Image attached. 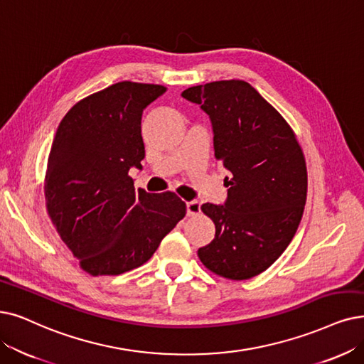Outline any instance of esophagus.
I'll return each instance as SVG.
<instances>
[{
  "label": "esophagus",
  "mask_w": 364,
  "mask_h": 364,
  "mask_svg": "<svg viewBox=\"0 0 364 364\" xmlns=\"http://www.w3.org/2000/svg\"><path fill=\"white\" fill-rule=\"evenodd\" d=\"M200 212H201L200 203L197 200L186 203V215L188 216H197V215H200Z\"/></svg>",
  "instance_id": "obj_1"
}]
</instances>
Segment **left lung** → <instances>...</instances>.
Instances as JSON below:
<instances>
[{"instance_id": "left-lung-1", "label": "left lung", "mask_w": 364, "mask_h": 364, "mask_svg": "<svg viewBox=\"0 0 364 364\" xmlns=\"http://www.w3.org/2000/svg\"><path fill=\"white\" fill-rule=\"evenodd\" d=\"M182 97L212 121L215 158L231 171L225 205L205 203L215 239L198 250L210 272L245 281L267 270L299 228L308 170L293 128L243 80L191 86Z\"/></svg>"}]
</instances>
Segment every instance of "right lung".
<instances>
[{
  "label": "right lung",
  "mask_w": 364,
  "mask_h": 364,
  "mask_svg": "<svg viewBox=\"0 0 364 364\" xmlns=\"http://www.w3.org/2000/svg\"><path fill=\"white\" fill-rule=\"evenodd\" d=\"M161 85L118 82L82 98L60 122L48 158L45 198L50 221L79 266L92 276L121 274L154 255L186 213L171 191H136L141 168L143 109Z\"/></svg>",
  "instance_id": "obj_1"
}]
</instances>
